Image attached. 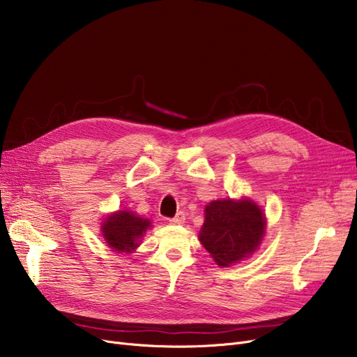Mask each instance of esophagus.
<instances>
[{
    "label": "esophagus",
    "instance_id": "34e87169",
    "mask_svg": "<svg viewBox=\"0 0 357 357\" xmlns=\"http://www.w3.org/2000/svg\"><path fill=\"white\" fill-rule=\"evenodd\" d=\"M185 221V213L183 211H179L174 218L169 220V222L171 224H182Z\"/></svg>",
    "mask_w": 357,
    "mask_h": 357
}]
</instances>
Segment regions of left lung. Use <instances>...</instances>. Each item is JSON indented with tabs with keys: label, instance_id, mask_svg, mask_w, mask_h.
Returning <instances> with one entry per match:
<instances>
[{
	"label": "left lung",
	"instance_id": "left-lung-1",
	"mask_svg": "<svg viewBox=\"0 0 357 357\" xmlns=\"http://www.w3.org/2000/svg\"><path fill=\"white\" fill-rule=\"evenodd\" d=\"M265 231V218L252 201H214L205 207L199 241L217 265L229 266L252 255Z\"/></svg>",
	"mask_w": 357,
	"mask_h": 357
}]
</instances>
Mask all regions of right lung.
Listing matches in <instances>:
<instances>
[{"mask_svg":"<svg viewBox=\"0 0 357 357\" xmlns=\"http://www.w3.org/2000/svg\"><path fill=\"white\" fill-rule=\"evenodd\" d=\"M150 227V221L143 220L130 211H120L109 215L102 226L104 238L116 252H131L139 245L137 240Z\"/></svg>","mask_w":357,"mask_h":357,"instance_id":"add662e5","label":"right lung"}]
</instances>
